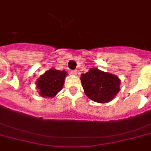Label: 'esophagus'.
Segmentation results:
<instances>
[{
    "instance_id": "esophagus-1",
    "label": "esophagus",
    "mask_w": 151,
    "mask_h": 151,
    "mask_svg": "<svg viewBox=\"0 0 151 151\" xmlns=\"http://www.w3.org/2000/svg\"><path fill=\"white\" fill-rule=\"evenodd\" d=\"M71 73L73 76H77V74H78V71H76V70H72V71H71Z\"/></svg>"
}]
</instances>
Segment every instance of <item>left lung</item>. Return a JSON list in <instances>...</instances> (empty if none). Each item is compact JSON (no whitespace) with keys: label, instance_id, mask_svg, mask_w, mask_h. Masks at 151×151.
I'll use <instances>...</instances> for the list:
<instances>
[{"label":"left lung","instance_id":"obj_1","mask_svg":"<svg viewBox=\"0 0 151 151\" xmlns=\"http://www.w3.org/2000/svg\"><path fill=\"white\" fill-rule=\"evenodd\" d=\"M80 80L87 96L97 103L109 102L120 91L119 78L97 68L81 75Z\"/></svg>","mask_w":151,"mask_h":151}]
</instances>
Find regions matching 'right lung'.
Returning a JSON list of instances; mask_svg holds the SVG:
<instances>
[{
	"label": "right lung",
	"instance_id": "obj_1",
	"mask_svg": "<svg viewBox=\"0 0 151 151\" xmlns=\"http://www.w3.org/2000/svg\"><path fill=\"white\" fill-rule=\"evenodd\" d=\"M68 73L65 71L51 68L42 75L36 81L37 88L42 97H55L63 88Z\"/></svg>",
	"mask_w": 151,
	"mask_h": 151
}]
</instances>
